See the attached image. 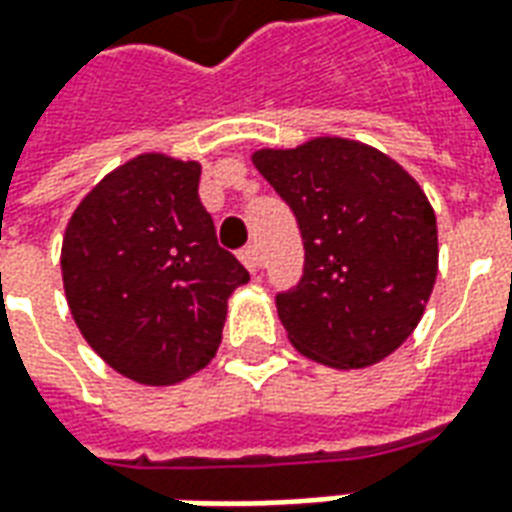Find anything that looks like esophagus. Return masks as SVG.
Segmentation results:
<instances>
[{"instance_id":"esophagus-1","label":"esophagus","mask_w":512,"mask_h":512,"mask_svg":"<svg viewBox=\"0 0 512 512\" xmlns=\"http://www.w3.org/2000/svg\"><path fill=\"white\" fill-rule=\"evenodd\" d=\"M238 260H241V263H244V266L249 268L252 274H257V271H260V266H263V260H260V252H257L252 244L244 246V249L238 252Z\"/></svg>"}]
</instances>
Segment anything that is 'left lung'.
I'll return each mask as SVG.
<instances>
[{
	"label": "left lung",
	"instance_id": "obj_1",
	"mask_svg": "<svg viewBox=\"0 0 512 512\" xmlns=\"http://www.w3.org/2000/svg\"><path fill=\"white\" fill-rule=\"evenodd\" d=\"M255 168L293 208L304 276L276 293L295 350L363 369L415 331L437 279V219L407 170L344 138L257 151Z\"/></svg>",
	"mask_w": 512,
	"mask_h": 512
}]
</instances>
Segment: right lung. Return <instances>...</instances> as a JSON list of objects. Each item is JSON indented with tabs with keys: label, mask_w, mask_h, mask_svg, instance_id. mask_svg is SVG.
Here are the masks:
<instances>
[{
	"label": "right lung",
	"mask_w": 512,
	"mask_h": 512,
	"mask_svg": "<svg viewBox=\"0 0 512 512\" xmlns=\"http://www.w3.org/2000/svg\"><path fill=\"white\" fill-rule=\"evenodd\" d=\"M198 184V162L143 154L105 176L64 233V293L83 339L143 385L203 369L222 342L227 298L249 282L219 246Z\"/></svg>",
	"instance_id": "add662e5"
}]
</instances>
